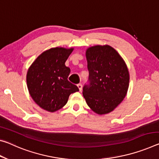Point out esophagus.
<instances>
[{"mask_svg": "<svg viewBox=\"0 0 159 159\" xmlns=\"http://www.w3.org/2000/svg\"><path fill=\"white\" fill-rule=\"evenodd\" d=\"M77 86H78V88H79V89L80 91H81V90H82V88H83L82 84H79L77 85Z\"/></svg>", "mask_w": 159, "mask_h": 159, "instance_id": "obj_1", "label": "esophagus"}]
</instances>
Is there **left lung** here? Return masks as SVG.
Segmentation results:
<instances>
[{
  "label": "left lung",
  "instance_id": "obj_1",
  "mask_svg": "<svg viewBox=\"0 0 159 159\" xmlns=\"http://www.w3.org/2000/svg\"><path fill=\"white\" fill-rule=\"evenodd\" d=\"M89 71V85L83 95L87 105L98 115L113 111L124 100L129 83L125 61L110 45H95L85 52Z\"/></svg>",
  "mask_w": 159,
  "mask_h": 159
}]
</instances>
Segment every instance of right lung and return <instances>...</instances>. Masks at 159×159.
Listing matches in <instances>:
<instances>
[{
	"instance_id": "right-lung-1",
	"label": "right lung",
	"mask_w": 159,
	"mask_h": 159,
	"mask_svg": "<svg viewBox=\"0 0 159 159\" xmlns=\"http://www.w3.org/2000/svg\"><path fill=\"white\" fill-rule=\"evenodd\" d=\"M74 48L54 47L42 52L27 70V85L37 105L54 112L64 106L71 93L79 91L68 80L70 69L65 62Z\"/></svg>"
}]
</instances>
